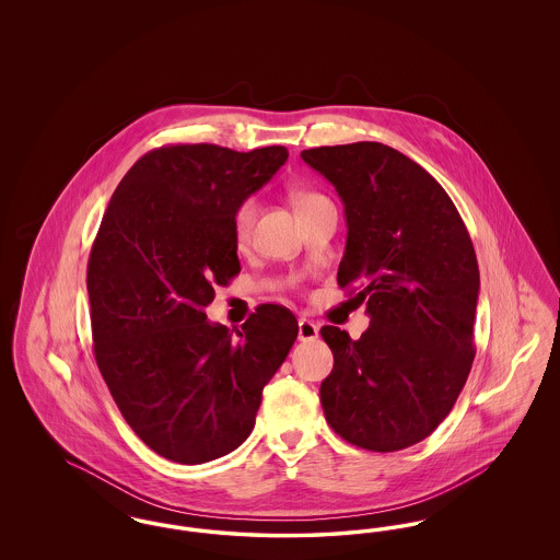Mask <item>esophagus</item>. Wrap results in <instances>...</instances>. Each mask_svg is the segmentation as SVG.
Wrapping results in <instances>:
<instances>
[{
    "label": "esophagus",
    "mask_w": 560,
    "mask_h": 560,
    "mask_svg": "<svg viewBox=\"0 0 560 560\" xmlns=\"http://www.w3.org/2000/svg\"><path fill=\"white\" fill-rule=\"evenodd\" d=\"M317 338H319V327L313 320H298V340L300 342H313Z\"/></svg>",
    "instance_id": "34e87169"
}]
</instances>
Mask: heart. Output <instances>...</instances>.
<instances>
[{"instance_id": "heart-1", "label": "heart", "mask_w": 560, "mask_h": 560, "mask_svg": "<svg viewBox=\"0 0 560 560\" xmlns=\"http://www.w3.org/2000/svg\"><path fill=\"white\" fill-rule=\"evenodd\" d=\"M320 195L317 192H311V190H304V192H298L295 195V203L298 208L300 206H306L315 199H319ZM256 199L249 197V199H243L237 210L233 213V233H235V240L245 241L249 237V231H252V224H254V218H256Z\"/></svg>"}]
</instances>
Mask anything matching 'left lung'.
Listing matches in <instances>:
<instances>
[{
    "instance_id": "obj_1",
    "label": "left lung",
    "mask_w": 560,
    "mask_h": 560,
    "mask_svg": "<svg viewBox=\"0 0 560 560\" xmlns=\"http://www.w3.org/2000/svg\"><path fill=\"white\" fill-rule=\"evenodd\" d=\"M347 212L338 285L359 290L372 323L359 340L325 325L334 370L320 384L327 424L370 452L424 441L452 411L475 359L479 265L450 195L382 142L302 151Z\"/></svg>"
}]
</instances>
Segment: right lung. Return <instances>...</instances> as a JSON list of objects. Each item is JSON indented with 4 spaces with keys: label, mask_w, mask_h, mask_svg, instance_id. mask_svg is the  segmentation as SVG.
Listing matches in <instances>:
<instances>
[{
    "label": "right lung",
    "mask_w": 560,
    "mask_h": 560,
    "mask_svg": "<svg viewBox=\"0 0 560 560\" xmlns=\"http://www.w3.org/2000/svg\"><path fill=\"white\" fill-rule=\"evenodd\" d=\"M285 161V147L167 144L108 201L88 260L94 357L126 422L165 459L237 450L298 338L279 304L258 306L237 336L206 315L213 285L240 275L233 213Z\"/></svg>",
    "instance_id": "add662e5"
}]
</instances>
